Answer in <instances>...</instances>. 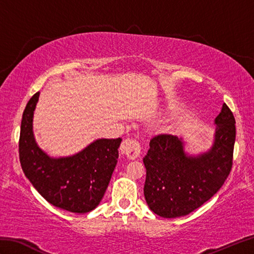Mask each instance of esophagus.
<instances>
[{
  "mask_svg": "<svg viewBox=\"0 0 254 254\" xmlns=\"http://www.w3.org/2000/svg\"><path fill=\"white\" fill-rule=\"evenodd\" d=\"M121 154L126 155L128 159H135L141 153V145L134 138H126L120 146Z\"/></svg>",
  "mask_w": 254,
  "mask_h": 254,
  "instance_id": "34e87169",
  "label": "esophagus"
}]
</instances>
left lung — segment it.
I'll return each mask as SVG.
<instances>
[{"label":"left lung","instance_id":"left-lung-1","mask_svg":"<svg viewBox=\"0 0 254 254\" xmlns=\"http://www.w3.org/2000/svg\"><path fill=\"white\" fill-rule=\"evenodd\" d=\"M235 123L233 112L224 104L214 120L212 147L197 155L186 152L183 138L176 135L159 134L150 139L143 158L144 195L155 214L165 218L186 216L222 188L233 166Z\"/></svg>","mask_w":254,"mask_h":254}]
</instances>
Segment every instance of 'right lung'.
<instances>
[{"label": "right lung", "mask_w": 254, "mask_h": 254, "mask_svg": "<svg viewBox=\"0 0 254 254\" xmlns=\"http://www.w3.org/2000/svg\"><path fill=\"white\" fill-rule=\"evenodd\" d=\"M39 93L27 104L20 126L19 160L31 185L50 204L84 214L98 206L115 170L122 139L98 138L80 152L51 157L37 144L32 128Z\"/></svg>", "instance_id": "1"}]
</instances>
